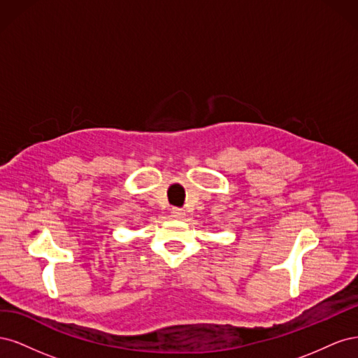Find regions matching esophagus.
<instances>
[{
    "label": "esophagus",
    "instance_id": "obj_1",
    "mask_svg": "<svg viewBox=\"0 0 358 358\" xmlns=\"http://www.w3.org/2000/svg\"><path fill=\"white\" fill-rule=\"evenodd\" d=\"M183 216H185V210H183V209H179V208H173L171 209V218L182 220Z\"/></svg>",
    "mask_w": 358,
    "mask_h": 358
}]
</instances>
